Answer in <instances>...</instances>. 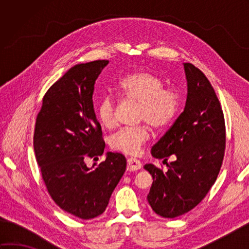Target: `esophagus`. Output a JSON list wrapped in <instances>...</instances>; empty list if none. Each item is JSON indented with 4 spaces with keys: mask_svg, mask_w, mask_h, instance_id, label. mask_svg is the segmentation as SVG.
<instances>
[{
    "mask_svg": "<svg viewBox=\"0 0 249 249\" xmlns=\"http://www.w3.org/2000/svg\"><path fill=\"white\" fill-rule=\"evenodd\" d=\"M141 169V162L135 158H128L127 160V170L128 171H136Z\"/></svg>",
    "mask_w": 249,
    "mask_h": 249,
    "instance_id": "1",
    "label": "esophagus"
}]
</instances>
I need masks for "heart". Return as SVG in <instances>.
<instances>
[{
  "label": "heart",
  "instance_id": "obj_1",
  "mask_svg": "<svg viewBox=\"0 0 249 249\" xmlns=\"http://www.w3.org/2000/svg\"><path fill=\"white\" fill-rule=\"evenodd\" d=\"M122 97L137 103L136 120L144 123L121 128L110 138L113 150L137 155L150 138L149 123L153 128L162 129L171 123L178 111L177 89L163 88L162 80L149 71H136L126 75L119 83ZM96 114L103 126L112 128L116 123L115 99L105 95L96 106Z\"/></svg>",
  "mask_w": 249,
  "mask_h": 249
}]
</instances>
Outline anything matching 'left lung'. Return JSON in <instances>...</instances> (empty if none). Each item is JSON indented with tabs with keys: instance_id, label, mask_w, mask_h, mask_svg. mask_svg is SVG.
<instances>
[{
	"instance_id": "8db88e82",
	"label": "left lung",
	"mask_w": 249,
	"mask_h": 249,
	"mask_svg": "<svg viewBox=\"0 0 249 249\" xmlns=\"http://www.w3.org/2000/svg\"><path fill=\"white\" fill-rule=\"evenodd\" d=\"M187 98L183 112L152 147L153 157L168 160L162 172L152 163L144 169L153 177L147 201L156 214L174 218L197 206L213 186L223 163L226 127L223 109L208 78L184 63Z\"/></svg>"
}]
</instances>
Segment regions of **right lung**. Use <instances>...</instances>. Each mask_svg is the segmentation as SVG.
Masks as SVG:
<instances>
[{
  "label": "right lung",
  "instance_id": "right-lung-1",
  "mask_svg": "<svg viewBox=\"0 0 249 249\" xmlns=\"http://www.w3.org/2000/svg\"><path fill=\"white\" fill-rule=\"evenodd\" d=\"M109 61L77 64L43 98L34 131V151L51 198L75 217L92 219L105 212L126 170V158L105 150L102 127L93 106L94 84Z\"/></svg>",
  "mask_w": 249,
  "mask_h": 249
}]
</instances>
